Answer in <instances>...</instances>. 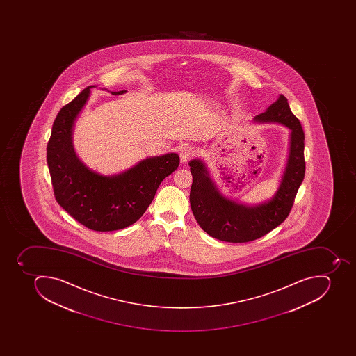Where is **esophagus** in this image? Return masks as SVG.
<instances>
[{
  "label": "esophagus",
  "instance_id": "34e87169",
  "mask_svg": "<svg viewBox=\"0 0 356 356\" xmlns=\"http://www.w3.org/2000/svg\"><path fill=\"white\" fill-rule=\"evenodd\" d=\"M196 152V149L191 146L182 148L181 150H180V160H181V163H187V161H189L191 158L195 157Z\"/></svg>",
  "mask_w": 356,
  "mask_h": 356
}]
</instances>
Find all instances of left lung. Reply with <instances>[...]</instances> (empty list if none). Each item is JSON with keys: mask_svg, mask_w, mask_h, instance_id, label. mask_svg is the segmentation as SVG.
<instances>
[{"mask_svg": "<svg viewBox=\"0 0 356 356\" xmlns=\"http://www.w3.org/2000/svg\"><path fill=\"white\" fill-rule=\"evenodd\" d=\"M256 122H278L291 129L289 156L280 187L268 202L247 206L226 198L210 179L202 160L189 163L193 175L191 206L195 218L208 235L228 243L255 241L280 226L291 213L305 176L304 140L300 120L293 115L283 95L254 118Z\"/></svg>", "mask_w": 356, "mask_h": 356, "instance_id": "obj_1", "label": "left lung"}]
</instances>
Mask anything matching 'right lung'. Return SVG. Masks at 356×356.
<instances>
[{
  "label": "right lung",
  "instance_id": "right-lung-1",
  "mask_svg": "<svg viewBox=\"0 0 356 356\" xmlns=\"http://www.w3.org/2000/svg\"><path fill=\"white\" fill-rule=\"evenodd\" d=\"M82 90L56 115L47 160L56 202L80 224L95 232H112L135 224L152 204L165 177L179 165V156L165 154L141 160L128 170L104 176L88 168L73 149V126L89 99ZM124 90L111 92L122 95Z\"/></svg>",
  "mask_w": 356,
  "mask_h": 356
}]
</instances>
